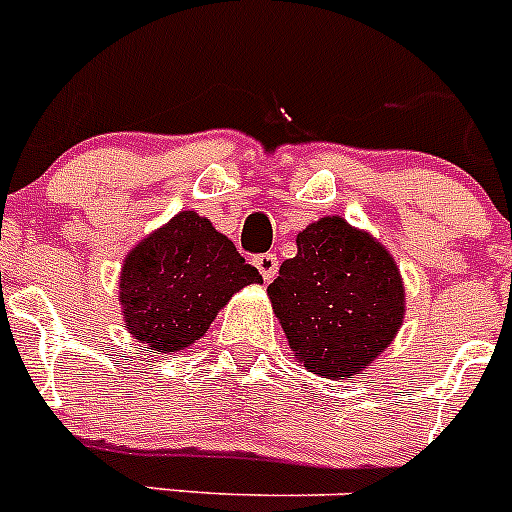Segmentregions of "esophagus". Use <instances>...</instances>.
<instances>
[{
	"label": "esophagus",
	"mask_w": 512,
	"mask_h": 512,
	"mask_svg": "<svg viewBox=\"0 0 512 512\" xmlns=\"http://www.w3.org/2000/svg\"><path fill=\"white\" fill-rule=\"evenodd\" d=\"M253 266L259 269V274L264 277V282H271V279L277 277L279 259L274 256V253H259V256H253Z\"/></svg>",
	"instance_id": "obj_1"
}]
</instances>
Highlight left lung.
Instances as JSON below:
<instances>
[{
    "label": "left lung",
    "instance_id": "left-lung-1",
    "mask_svg": "<svg viewBox=\"0 0 512 512\" xmlns=\"http://www.w3.org/2000/svg\"><path fill=\"white\" fill-rule=\"evenodd\" d=\"M266 292L295 359L328 379L364 372L405 318L390 251L338 215L297 235V256L279 266Z\"/></svg>",
    "mask_w": 512,
    "mask_h": 512
}]
</instances>
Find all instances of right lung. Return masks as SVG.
<instances>
[{"label":"right lung","instance_id":"obj_1","mask_svg":"<svg viewBox=\"0 0 512 512\" xmlns=\"http://www.w3.org/2000/svg\"><path fill=\"white\" fill-rule=\"evenodd\" d=\"M261 282L233 241L184 210L125 256L120 305L133 338L153 354H176L205 336L238 289Z\"/></svg>","mask_w":512,"mask_h":512}]
</instances>
